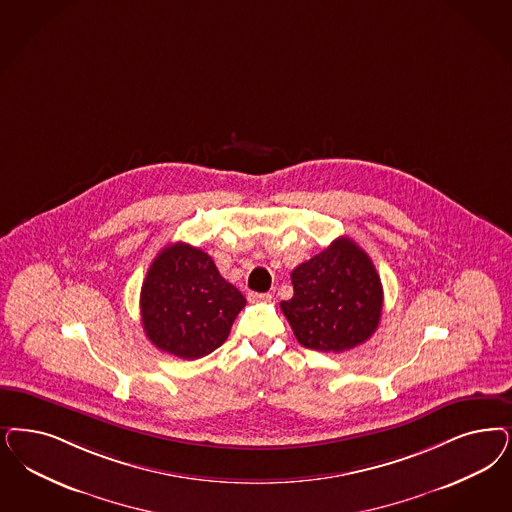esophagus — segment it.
<instances>
[{
	"instance_id": "34e87169",
	"label": "esophagus",
	"mask_w": 512,
	"mask_h": 512,
	"mask_svg": "<svg viewBox=\"0 0 512 512\" xmlns=\"http://www.w3.org/2000/svg\"><path fill=\"white\" fill-rule=\"evenodd\" d=\"M270 299H272L270 293H247L249 302H268Z\"/></svg>"
}]
</instances>
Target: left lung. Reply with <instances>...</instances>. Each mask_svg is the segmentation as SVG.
Segmentation results:
<instances>
[{"label":"left lung","instance_id":"obj_1","mask_svg":"<svg viewBox=\"0 0 512 512\" xmlns=\"http://www.w3.org/2000/svg\"><path fill=\"white\" fill-rule=\"evenodd\" d=\"M293 297L283 316L300 344L346 352L367 342L382 318V282L371 257L342 236L291 272Z\"/></svg>","mask_w":512,"mask_h":512}]
</instances>
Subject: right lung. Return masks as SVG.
I'll return each mask as SVG.
<instances>
[{"label":"right lung","instance_id":"right-lung-1","mask_svg":"<svg viewBox=\"0 0 512 512\" xmlns=\"http://www.w3.org/2000/svg\"><path fill=\"white\" fill-rule=\"evenodd\" d=\"M244 306V295L219 274L212 257L183 242L160 251L141 285L145 335L181 359L217 350Z\"/></svg>","mask_w":512,"mask_h":512}]
</instances>
